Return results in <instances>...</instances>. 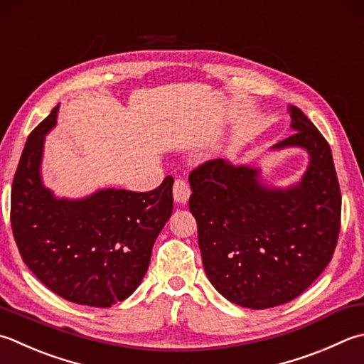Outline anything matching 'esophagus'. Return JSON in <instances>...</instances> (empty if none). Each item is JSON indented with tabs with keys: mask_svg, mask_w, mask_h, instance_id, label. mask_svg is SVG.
<instances>
[{
	"mask_svg": "<svg viewBox=\"0 0 364 364\" xmlns=\"http://www.w3.org/2000/svg\"><path fill=\"white\" fill-rule=\"evenodd\" d=\"M190 193H191V190H190V185L187 183V181L177 179L174 182L173 195H174V201L177 204H185V203H187L188 198H190Z\"/></svg>",
	"mask_w": 364,
	"mask_h": 364,
	"instance_id": "esophagus-1",
	"label": "esophagus"
}]
</instances>
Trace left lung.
<instances>
[{"label": "left lung", "mask_w": 364, "mask_h": 364, "mask_svg": "<svg viewBox=\"0 0 364 364\" xmlns=\"http://www.w3.org/2000/svg\"><path fill=\"white\" fill-rule=\"evenodd\" d=\"M294 134L272 149L303 147L311 160L296 185L272 188L259 169L210 160L191 171L188 208L203 266L223 296L267 309L299 296L328 263L341 230V188L330 144L296 106Z\"/></svg>", "instance_id": "1"}]
</instances>
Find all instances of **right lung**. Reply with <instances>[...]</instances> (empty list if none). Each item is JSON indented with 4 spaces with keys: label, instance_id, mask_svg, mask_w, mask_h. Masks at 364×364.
Wrapping results in <instances>:
<instances>
[{
    "label": "right lung",
    "instance_id": "add662e5",
    "mask_svg": "<svg viewBox=\"0 0 364 364\" xmlns=\"http://www.w3.org/2000/svg\"><path fill=\"white\" fill-rule=\"evenodd\" d=\"M58 106L33 129L11 193V225L23 263L47 289L75 304L111 307L147 272L152 247L173 214L171 176L152 191L106 188L55 198L41 181L46 134Z\"/></svg>",
    "mask_w": 364,
    "mask_h": 364
}]
</instances>
